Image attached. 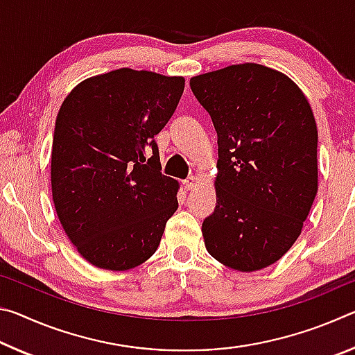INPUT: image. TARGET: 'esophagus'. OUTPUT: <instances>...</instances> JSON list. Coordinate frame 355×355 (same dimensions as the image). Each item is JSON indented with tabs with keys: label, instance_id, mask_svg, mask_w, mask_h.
<instances>
[{
	"label": "esophagus",
	"instance_id": "34e87169",
	"mask_svg": "<svg viewBox=\"0 0 355 355\" xmlns=\"http://www.w3.org/2000/svg\"><path fill=\"white\" fill-rule=\"evenodd\" d=\"M183 184H184V188L189 191V189H192V188H194V186L197 184V178H196L194 175H191V177H188V178L184 180Z\"/></svg>",
	"mask_w": 355,
	"mask_h": 355
}]
</instances>
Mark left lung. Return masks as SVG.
I'll use <instances>...</instances> for the list:
<instances>
[{"instance_id":"8db88e82","label":"left lung","mask_w":355,"mask_h":355,"mask_svg":"<svg viewBox=\"0 0 355 355\" xmlns=\"http://www.w3.org/2000/svg\"><path fill=\"white\" fill-rule=\"evenodd\" d=\"M218 133L216 208L203 220L208 254L252 272L280 260L318 192V130L297 84L260 64L191 78Z\"/></svg>"}]
</instances>
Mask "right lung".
<instances>
[{
  "label": "right lung",
  "mask_w": 355,
  "mask_h": 355,
  "mask_svg": "<svg viewBox=\"0 0 355 355\" xmlns=\"http://www.w3.org/2000/svg\"><path fill=\"white\" fill-rule=\"evenodd\" d=\"M184 78L119 69L87 78L62 101L51 148V191L65 235L94 266L127 271L158 249L177 211L178 182L161 173L155 136Z\"/></svg>",
  "instance_id": "1"
}]
</instances>
